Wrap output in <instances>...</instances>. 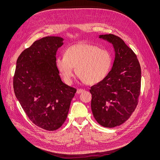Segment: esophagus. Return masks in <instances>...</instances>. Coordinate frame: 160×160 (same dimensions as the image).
<instances>
[{
  "label": "esophagus",
  "instance_id": "34e87169",
  "mask_svg": "<svg viewBox=\"0 0 160 160\" xmlns=\"http://www.w3.org/2000/svg\"><path fill=\"white\" fill-rule=\"evenodd\" d=\"M84 91H85V90L83 89H78L77 90V93L79 94V93H83V92H84Z\"/></svg>",
  "mask_w": 160,
  "mask_h": 160
}]
</instances>
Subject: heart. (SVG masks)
I'll return each instance as SVG.
<instances>
[{"instance_id": "heart-1", "label": "heart", "mask_w": 160, "mask_h": 160, "mask_svg": "<svg viewBox=\"0 0 160 160\" xmlns=\"http://www.w3.org/2000/svg\"><path fill=\"white\" fill-rule=\"evenodd\" d=\"M55 63L67 84L72 83L76 67L79 79L87 84L93 85L102 81L108 75L112 58L107 50L90 43L80 42L67 48L65 56L58 57Z\"/></svg>"}]
</instances>
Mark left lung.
Returning a JSON list of instances; mask_svg holds the SVG:
<instances>
[{
  "label": "left lung",
  "instance_id": "obj_1",
  "mask_svg": "<svg viewBox=\"0 0 160 160\" xmlns=\"http://www.w3.org/2000/svg\"><path fill=\"white\" fill-rule=\"evenodd\" d=\"M113 45L115 57L108 75L89 89L92 113L99 124L115 128L129 118L138 104L142 71L136 55L120 37L100 35Z\"/></svg>",
  "mask_w": 160,
  "mask_h": 160
}]
</instances>
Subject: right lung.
Returning a JSON list of instances; mask_svg holds the SVG:
<instances>
[{"mask_svg": "<svg viewBox=\"0 0 160 160\" xmlns=\"http://www.w3.org/2000/svg\"><path fill=\"white\" fill-rule=\"evenodd\" d=\"M63 38L46 37L24 50L13 77L16 98L31 122L47 131L62 126L77 89L62 83L55 61Z\"/></svg>", "mask_w": 160, "mask_h": 160, "instance_id": "add662e5", "label": "right lung"}]
</instances>
